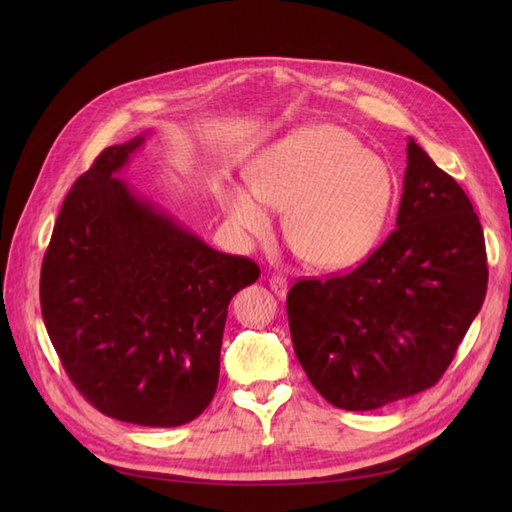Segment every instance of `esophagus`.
<instances>
[{"instance_id":"34e87169","label":"esophagus","mask_w":512,"mask_h":512,"mask_svg":"<svg viewBox=\"0 0 512 512\" xmlns=\"http://www.w3.org/2000/svg\"><path fill=\"white\" fill-rule=\"evenodd\" d=\"M269 286H271V290L277 294V297H286V292H288V280L284 275H271L269 277Z\"/></svg>"}]
</instances>
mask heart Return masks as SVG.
Listing matches in <instances>:
<instances>
[{"instance_id": "heart-1", "label": "heart", "mask_w": 512, "mask_h": 512, "mask_svg": "<svg viewBox=\"0 0 512 512\" xmlns=\"http://www.w3.org/2000/svg\"><path fill=\"white\" fill-rule=\"evenodd\" d=\"M247 183L218 188L230 226L262 237L273 222L269 207L284 209V232L320 269H348L367 258L397 196L391 166L329 123L277 138L254 158Z\"/></svg>"}]
</instances>
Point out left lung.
<instances>
[{
	"mask_svg": "<svg viewBox=\"0 0 512 512\" xmlns=\"http://www.w3.org/2000/svg\"><path fill=\"white\" fill-rule=\"evenodd\" d=\"M483 226L412 138L397 228L363 265L286 297L294 354L335 408L365 412L436 384L487 294Z\"/></svg>",
	"mask_w": 512,
	"mask_h": 512,
	"instance_id": "1",
	"label": "left lung"
}]
</instances>
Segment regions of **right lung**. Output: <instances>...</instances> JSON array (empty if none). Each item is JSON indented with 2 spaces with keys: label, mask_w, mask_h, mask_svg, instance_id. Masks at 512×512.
<instances>
[{
  "label": "right lung",
  "mask_w": 512,
  "mask_h": 512,
  "mask_svg": "<svg viewBox=\"0 0 512 512\" xmlns=\"http://www.w3.org/2000/svg\"><path fill=\"white\" fill-rule=\"evenodd\" d=\"M145 134L74 181L46 247L40 307L59 361L102 414L177 427L211 404L228 303L258 280L117 177Z\"/></svg>",
  "instance_id": "add662e5"
}]
</instances>
